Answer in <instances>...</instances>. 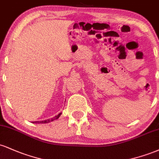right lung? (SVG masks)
<instances>
[{
	"label": "right lung",
	"instance_id": "obj_1",
	"mask_svg": "<svg viewBox=\"0 0 159 159\" xmlns=\"http://www.w3.org/2000/svg\"><path fill=\"white\" fill-rule=\"evenodd\" d=\"M61 114H62V113H60V114L56 115L55 116L52 117V119H48V120H43V121H34V122H33V123H50V122H52V121H54V120H57L58 118L61 116Z\"/></svg>",
	"mask_w": 159,
	"mask_h": 159
}]
</instances>
